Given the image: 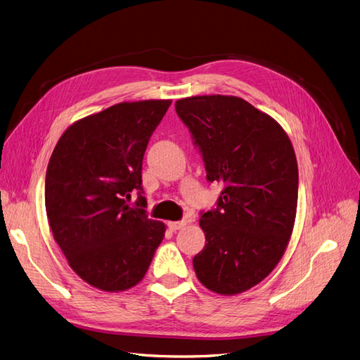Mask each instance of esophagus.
Listing matches in <instances>:
<instances>
[{"label": "esophagus", "instance_id": "1", "mask_svg": "<svg viewBox=\"0 0 360 360\" xmlns=\"http://www.w3.org/2000/svg\"><path fill=\"white\" fill-rule=\"evenodd\" d=\"M168 226H169V230H172V231H179V230H181V228L186 226V222H184V221L169 222V224H168Z\"/></svg>", "mask_w": 360, "mask_h": 360}]
</instances>
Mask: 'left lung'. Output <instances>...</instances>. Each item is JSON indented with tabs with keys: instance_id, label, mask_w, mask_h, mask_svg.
Returning a JSON list of instances; mask_svg holds the SVG:
<instances>
[{
	"instance_id": "obj_1",
	"label": "left lung",
	"mask_w": 360,
	"mask_h": 360,
	"mask_svg": "<svg viewBox=\"0 0 360 360\" xmlns=\"http://www.w3.org/2000/svg\"><path fill=\"white\" fill-rule=\"evenodd\" d=\"M205 163L224 184L217 209L202 213L205 246L193 257L201 284L222 296L267 278L284 255L297 210L299 169L287 132L237 96H192L176 102Z\"/></svg>"
}]
</instances>
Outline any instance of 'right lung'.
<instances>
[{
	"instance_id": "right-lung-1",
	"label": "right lung",
	"mask_w": 360,
	"mask_h": 360,
	"mask_svg": "<svg viewBox=\"0 0 360 360\" xmlns=\"http://www.w3.org/2000/svg\"><path fill=\"white\" fill-rule=\"evenodd\" d=\"M169 99L122 102L70 124L52 151L45 205L53 238L86 284L126 291L143 281L167 226L132 209L148 139ZM139 204L146 205L143 197Z\"/></svg>"
}]
</instances>
